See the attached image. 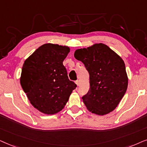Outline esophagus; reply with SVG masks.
I'll use <instances>...</instances> for the list:
<instances>
[{"instance_id":"obj_1","label":"esophagus","mask_w":147,"mask_h":147,"mask_svg":"<svg viewBox=\"0 0 147 147\" xmlns=\"http://www.w3.org/2000/svg\"><path fill=\"white\" fill-rule=\"evenodd\" d=\"M75 83H76V84H77V86H79V81H78V80H77V81H75Z\"/></svg>"}]
</instances>
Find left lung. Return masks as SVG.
<instances>
[{
  "label": "left lung",
  "mask_w": 147,
  "mask_h": 147,
  "mask_svg": "<svg viewBox=\"0 0 147 147\" xmlns=\"http://www.w3.org/2000/svg\"><path fill=\"white\" fill-rule=\"evenodd\" d=\"M74 56L83 62L89 72L90 88L82 97L88 110L101 116L112 111L128 87L123 60L103 44L78 49Z\"/></svg>",
  "instance_id": "left-lung-1"
}]
</instances>
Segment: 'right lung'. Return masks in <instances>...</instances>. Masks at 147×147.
I'll return each mask as SVG.
<instances>
[{
    "instance_id": "right-lung-1",
    "label": "right lung",
    "mask_w": 147,
    "mask_h": 147,
    "mask_svg": "<svg viewBox=\"0 0 147 147\" xmlns=\"http://www.w3.org/2000/svg\"><path fill=\"white\" fill-rule=\"evenodd\" d=\"M69 52V47L46 44L23 64L21 85L31 105L41 112L54 114L61 111L77 87L63 65Z\"/></svg>"
}]
</instances>
